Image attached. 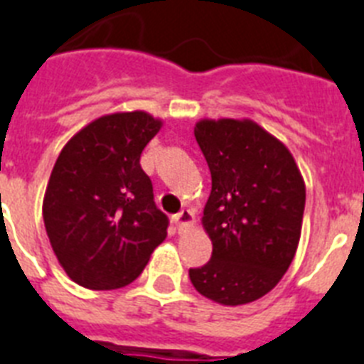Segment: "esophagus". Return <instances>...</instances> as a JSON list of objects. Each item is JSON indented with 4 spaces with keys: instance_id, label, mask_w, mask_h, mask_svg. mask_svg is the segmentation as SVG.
I'll use <instances>...</instances> for the list:
<instances>
[{
    "instance_id": "obj_1",
    "label": "esophagus",
    "mask_w": 364,
    "mask_h": 364,
    "mask_svg": "<svg viewBox=\"0 0 364 364\" xmlns=\"http://www.w3.org/2000/svg\"><path fill=\"white\" fill-rule=\"evenodd\" d=\"M173 222H176L179 233H181V231H187L188 228L194 225V210L183 209L181 213H177V215L173 216Z\"/></svg>"
}]
</instances>
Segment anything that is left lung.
Listing matches in <instances>:
<instances>
[{
  "label": "left lung",
  "mask_w": 364,
  "mask_h": 364,
  "mask_svg": "<svg viewBox=\"0 0 364 364\" xmlns=\"http://www.w3.org/2000/svg\"><path fill=\"white\" fill-rule=\"evenodd\" d=\"M194 136L213 179L201 216L213 257L188 276L216 304H250L268 294L294 259L304 177L289 148L248 118H203Z\"/></svg>",
  "instance_id": "left-lung-1"
}]
</instances>
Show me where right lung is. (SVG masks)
<instances>
[{
  "instance_id": "right-lung-1",
  "label": "right lung",
  "mask_w": 364,
  "mask_h": 364,
  "mask_svg": "<svg viewBox=\"0 0 364 364\" xmlns=\"http://www.w3.org/2000/svg\"><path fill=\"white\" fill-rule=\"evenodd\" d=\"M161 127L149 112H112L79 129L59 154L42 216L55 257L77 285H129L166 239L168 218L140 168L142 149Z\"/></svg>"
}]
</instances>
